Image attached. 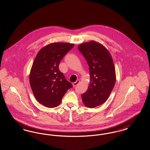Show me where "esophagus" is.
<instances>
[{
  "mask_svg": "<svg viewBox=\"0 0 150 150\" xmlns=\"http://www.w3.org/2000/svg\"><path fill=\"white\" fill-rule=\"evenodd\" d=\"M79 82H80V80H77L75 82H74V83H72V85H73L74 86H77V85L79 83Z\"/></svg>",
  "mask_w": 150,
  "mask_h": 150,
  "instance_id": "34e87169",
  "label": "esophagus"
}]
</instances>
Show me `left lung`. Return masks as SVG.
<instances>
[{
  "label": "left lung",
  "mask_w": 150,
  "mask_h": 150,
  "mask_svg": "<svg viewBox=\"0 0 150 150\" xmlns=\"http://www.w3.org/2000/svg\"><path fill=\"white\" fill-rule=\"evenodd\" d=\"M78 50L89 67L91 83L81 94L86 107L94 108L105 103L114 87L116 73L112 58L107 49L94 41L83 43Z\"/></svg>",
  "instance_id": "1"
}]
</instances>
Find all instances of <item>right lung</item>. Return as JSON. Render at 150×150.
<instances>
[{
  "mask_svg": "<svg viewBox=\"0 0 150 150\" xmlns=\"http://www.w3.org/2000/svg\"><path fill=\"white\" fill-rule=\"evenodd\" d=\"M74 46L70 43H51L36 56L30 73V84L36 99L45 107L58 106L64 94L72 87L59 71V64Z\"/></svg>",
  "mask_w": 150,
  "mask_h": 150,
  "instance_id": "right-lung-1",
  "label": "right lung"
}]
</instances>
